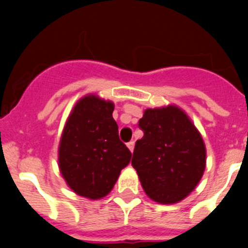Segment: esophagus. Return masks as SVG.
<instances>
[{
  "instance_id": "obj_1",
  "label": "esophagus",
  "mask_w": 248,
  "mask_h": 248,
  "mask_svg": "<svg viewBox=\"0 0 248 248\" xmlns=\"http://www.w3.org/2000/svg\"><path fill=\"white\" fill-rule=\"evenodd\" d=\"M126 145H128L129 150H130L131 153H133V150H134V145H135V143H134V141H129V143L126 144Z\"/></svg>"
}]
</instances>
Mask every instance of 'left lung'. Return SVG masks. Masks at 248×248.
Segmentation results:
<instances>
[{
	"instance_id": "left-lung-1",
	"label": "left lung",
	"mask_w": 248,
	"mask_h": 248,
	"mask_svg": "<svg viewBox=\"0 0 248 248\" xmlns=\"http://www.w3.org/2000/svg\"><path fill=\"white\" fill-rule=\"evenodd\" d=\"M144 137L135 143L131 165L144 191L159 203H176L196 187L206 149L190 118L175 105L146 109L139 120Z\"/></svg>"
}]
</instances>
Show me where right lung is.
I'll use <instances>...</instances> for the list:
<instances>
[{
    "mask_svg": "<svg viewBox=\"0 0 248 248\" xmlns=\"http://www.w3.org/2000/svg\"><path fill=\"white\" fill-rule=\"evenodd\" d=\"M114 104L87 95L74 105L58 149L59 170L77 195L98 200L109 194L131 153L118 135Z\"/></svg>",
    "mask_w": 248,
    "mask_h": 248,
    "instance_id": "add662e5",
    "label": "right lung"
}]
</instances>
